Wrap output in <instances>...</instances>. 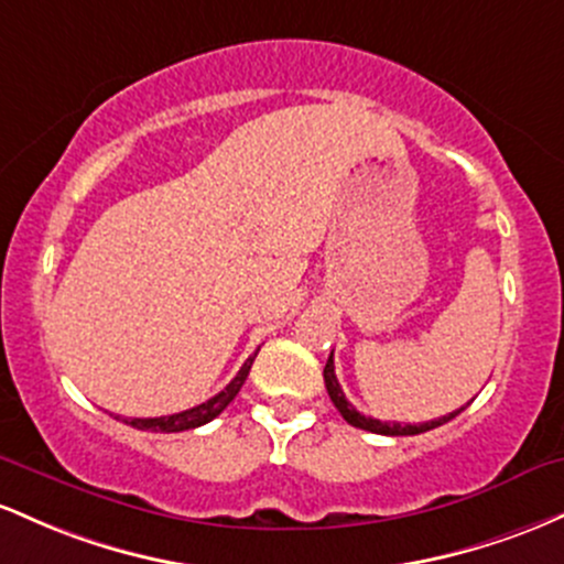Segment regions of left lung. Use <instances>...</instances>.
I'll use <instances>...</instances> for the list:
<instances>
[{
    "instance_id": "1",
    "label": "left lung",
    "mask_w": 564,
    "mask_h": 564,
    "mask_svg": "<svg viewBox=\"0 0 564 564\" xmlns=\"http://www.w3.org/2000/svg\"><path fill=\"white\" fill-rule=\"evenodd\" d=\"M325 386H327V394H330V400L335 408H338V413L344 415L346 423H351V426L357 429H365V432H372V434H386V436H410V434H423V432H432V429L442 426V423L453 421L455 415L460 413L464 408L453 410V413L442 415V419H434V421H426V423H389V421H378V419H367V415L359 413L354 404L346 400L344 389H340L338 378H335V365H333V354L327 357V365H325Z\"/></svg>"
}]
</instances>
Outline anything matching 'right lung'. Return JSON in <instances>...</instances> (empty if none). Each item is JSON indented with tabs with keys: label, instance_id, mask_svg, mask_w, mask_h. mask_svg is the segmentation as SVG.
I'll return each instance as SVG.
<instances>
[{
	"label": "right lung",
	"instance_id": "right-lung-1",
	"mask_svg": "<svg viewBox=\"0 0 564 564\" xmlns=\"http://www.w3.org/2000/svg\"><path fill=\"white\" fill-rule=\"evenodd\" d=\"M256 354H252V357H248V362L239 367V372H237V376H234V381L226 386L224 391H218V394H215L213 400L202 402V404H197V408L183 410V413L160 415V419H122V421L130 423L132 429H141V432H162V434L188 432V429L205 426V423H210L215 415L224 413V410L229 408V402L234 400V397L239 394L242 383L248 381V372H250V367H252V359H256ZM117 419H119V415H117Z\"/></svg>",
	"mask_w": 564,
	"mask_h": 564
}]
</instances>
